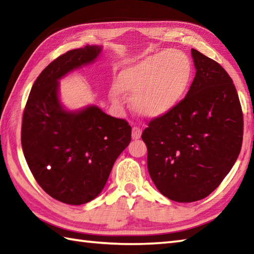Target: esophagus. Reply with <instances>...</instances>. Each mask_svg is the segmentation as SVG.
Wrapping results in <instances>:
<instances>
[{
    "mask_svg": "<svg viewBox=\"0 0 254 254\" xmlns=\"http://www.w3.org/2000/svg\"><path fill=\"white\" fill-rule=\"evenodd\" d=\"M142 134V128L138 127H133L132 128V138L133 140H137V138L141 137Z\"/></svg>",
    "mask_w": 254,
    "mask_h": 254,
    "instance_id": "obj_1",
    "label": "esophagus"
}]
</instances>
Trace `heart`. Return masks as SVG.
Here are the masks:
<instances>
[{
    "mask_svg": "<svg viewBox=\"0 0 254 254\" xmlns=\"http://www.w3.org/2000/svg\"><path fill=\"white\" fill-rule=\"evenodd\" d=\"M191 79V64L185 54L171 49L151 55L120 72L114 101L120 92L133 98V108L146 118H157L175 108L186 93Z\"/></svg>",
    "mask_w": 254,
    "mask_h": 254,
    "instance_id": "1",
    "label": "heart"
}]
</instances>
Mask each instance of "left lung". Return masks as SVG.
I'll list each match as a JSON object with an SVG mask.
<instances>
[{
  "label": "left lung",
  "instance_id": "1",
  "mask_svg": "<svg viewBox=\"0 0 254 254\" xmlns=\"http://www.w3.org/2000/svg\"><path fill=\"white\" fill-rule=\"evenodd\" d=\"M196 74L186 97L142 133L147 168L162 195L192 202L220 185L239 156L243 114L235 84L217 62L191 49Z\"/></svg>",
  "mask_w": 254,
  "mask_h": 254
}]
</instances>
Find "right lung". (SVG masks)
I'll use <instances>...</instances> for the list:
<instances>
[{"label":"right lung","mask_w":254,"mask_h":254,"mask_svg":"<svg viewBox=\"0 0 254 254\" xmlns=\"http://www.w3.org/2000/svg\"><path fill=\"white\" fill-rule=\"evenodd\" d=\"M100 46L72 49L55 59L34 82L24 109L22 148L38 185L69 205H82L103 190L118 156L131 142L123 119L96 106L67 111L58 98V80L91 64Z\"/></svg>","instance_id":"right-lung-1"}]
</instances>
